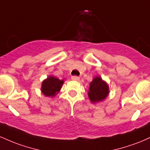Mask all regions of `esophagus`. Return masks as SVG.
<instances>
[{
  "instance_id": "obj_1",
  "label": "esophagus",
  "mask_w": 150,
  "mask_h": 150,
  "mask_svg": "<svg viewBox=\"0 0 150 150\" xmlns=\"http://www.w3.org/2000/svg\"><path fill=\"white\" fill-rule=\"evenodd\" d=\"M71 78H72V80H75V81H79V80H80V77H77V76H75H75H72Z\"/></svg>"
}]
</instances>
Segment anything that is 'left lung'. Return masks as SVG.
I'll use <instances>...</instances> for the list:
<instances>
[{
	"label": "left lung",
	"mask_w": 150,
	"mask_h": 150,
	"mask_svg": "<svg viewBox=\"0 0 150 150\" xmlns=\"http://www.w3.org/2000/svg\"><path fill=\"white\" fill-rule=\"evenodd\" d=\"M109 93V88L105 81L101 77L97 76L89 84L88 97L92 103L104 100Z\"/></svg>",
	"instance_id": "obj_1"
}]
</instances>
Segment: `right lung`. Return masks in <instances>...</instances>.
<instances>
[{
    "label": "right lung",
    "mask_w": 150,
    "mask_h": 150,
    "mask_svg": "<svg viewBox=\"0 0 150 150\" xmlns=\"http://www.w3.org/2000/svg\"><path fill=\"white\" fill-rule=\"evenodd\" d=\"M63 82V80H61L53 76H49L42 82L41 90L46 97H53L61 90Z\"/></svg>",
    "instance_id": "obj_1"
}]
</instances>
